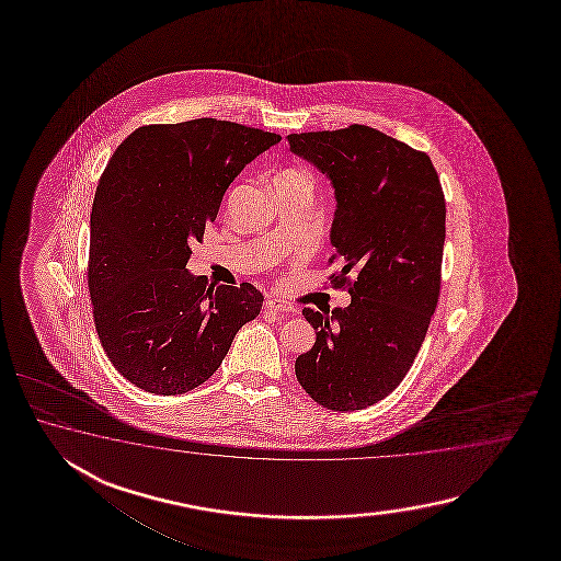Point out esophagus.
Wrapping results in <instances>:
<instances>
[{"label": "esophagus", "instance_id": "esophagus-1", "mask_svg": "<svg viewBox=\"0 0 561 561\" xmlns=\"http://www.w3.org/2000/svg\"><path fill=\"white\" fill-rule=\"evenodd\" d=\"M264 307H266V310H271V312H280V314H290V312H295V309H293L290 305H286V302L278 300V298H268V300L264 302Z\"/></svg>", "mask_w": 561, "mask_h": 561}]
</instances>
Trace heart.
<instances>
[{"mask_svg":"<svg viewBox=\"0 0 561 561\" xmlns=\"http://www.w3.org/2000/svg\"><path fill=\"white\" fill-rule=\"evenodd\" d=\"M283 182H302V184H310L309 174L305 170H297V168H288L276 174L273 184H283Z\"/></svg>","mask_w":561,"mask_h":561,"instance_id":"heart-1","label":"heart"}]
</instances>
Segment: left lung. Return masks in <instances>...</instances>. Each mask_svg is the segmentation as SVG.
<instances>
[{
	"instance_id": "8db88e82",
	"label": "left lung",
	"mask_w": 561,
	"mask_h": 561,
	"mask_svg": "<svg viewBox=\"0 0 561 561\" xmlns=\"http://www.w3.org/2000/svg\"><path fill=\"white\" fill-rule=\"evenodd\" d=\"M286 140L331 180L334 285L355 276L345 309L302 310L317 341L295 373L319 405L357 411L397 389L425 341L442 286V182L430 156L369 126Z\"/></svg>"
}]
</instances>
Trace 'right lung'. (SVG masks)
<instances>
[{"mask_svg":"<svg viewBox=\"0 0 561 561\" xmlns=\"http://www.w3.org/2000/svg\"><path fill=\"white\" fill-rule=\"evenodd\" d=\"M278 142L273 131L198 118L142 126L110 158L90 216L88 286L107 358L144 391L203 385L263 309L251 283L208 286L186 263L230 182Z\"/></svg>","mask_w":561,"mask_h":561,"instance_id":"right-lung-1","label":"right lung"}]
</instances>
